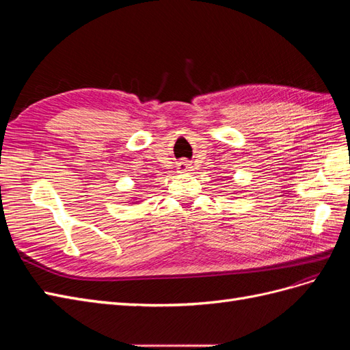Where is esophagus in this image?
Returning <instances> with one entry per match:
<instances>
[{
    "label": "esophagus",
    "mask_w": 350,
    "mask_h": 350,
    "mask_svg": "<svg viewBox=\"0 0 350 350\" xmlns=\"http://www.w3.org/2000/svg\"><path fill=\"white\" fill-rule=\"evenodd\" d=\"M176 169H178V172H179V174H185V172H188V171H189V169H191V165H189V163H188V162H185V161H183V162H179V163H178Z\"/></svg>",
    "instance_id": "1"
}]
</instances>
